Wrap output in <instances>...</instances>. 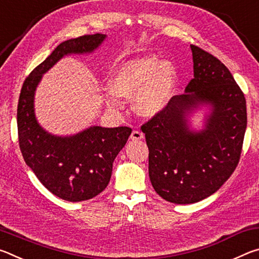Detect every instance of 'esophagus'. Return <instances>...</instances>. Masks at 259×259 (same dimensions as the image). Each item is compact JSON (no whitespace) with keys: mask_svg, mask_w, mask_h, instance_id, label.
Instances as JSON below:
<instances>
[{"mask_svg":"<svg viewBox=\"0 0 259 259\" xmlns=\"http://www.w3.org/2000/svg\"><path fill=\"white\" fill-rule=\"evenodd\" d=\"M144 138V134L139 130H134L133 134H131V139L133 140H140Z\"/></svg>","mask_w":259,"mask_h":259,"instance_id":"esophagus-1","label":"esophagus"}]
</instances>
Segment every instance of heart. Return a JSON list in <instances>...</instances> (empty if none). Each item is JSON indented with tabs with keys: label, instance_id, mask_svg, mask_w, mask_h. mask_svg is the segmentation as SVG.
Segmentation results:
<instances>
[{
	"label": "heart",
	"instance_id": "heart-1",
	"mask_svg": "<svg viewBox=\"0 0 259 259\" xmlns=\"http://www.w3.org/2000/svg\"><path fill=\"white\" fill-rule=\"evenodd\" d=\"M177 69L170 61L156 56L129 60L116 69L109 81L112 95L107 104L120 106L119 97L136 96V108L144 115H155L168 105L177 84Z\"/></svg>",
	"mask_w": 259,
	"mask_h": 259
}]
</instances>
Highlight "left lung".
Masks as SVG:
<instances>
[{
    "label": "left lung",
    "mask_w": 259,
    "mask_h": 259,
    "mask_svg": "<svg viewBox=\"0 0 259 259\" xmlns=\"http://www.w3.org/2000/svg\"><path fill=\"white\" fill-rule=\"evenodd\" d=\"M191 50L194 77L185 94L142 125L152 185L177 204L199 202L222 187L239 163L247 128L244 95L231 72L201 48ZM200 104H209L212 113L203 131L193 132L186 115Z\"/></svg>",
    "instance_id": "8db88e82"
}]
</instances>
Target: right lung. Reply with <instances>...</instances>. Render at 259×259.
Returning <instances> with one entry per match:
<instances>
[{
  "label": "right lung",
  "instance_id": "obj_1",
  "mask_svg": "<svg viewBox=\"0 0 259 259\" xmlns=\"http://www.w3.org/2000/svg\"><path fill=\"white\" fill-rule=\"evenodd\" d=\"M106 38L104 34L83 35L56 48L35 67L21 88L17 125L24 160L48 191L78 202L95 198L108 185L113 162L131 134L129 126H90L76 135L60 137L42 128L34 113V95L42 75L64 56L90 54Z\"/></svg>",
  "mask_w": 259,
  "mask_h": 259
}]
</instances>
